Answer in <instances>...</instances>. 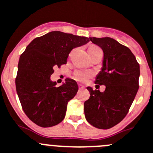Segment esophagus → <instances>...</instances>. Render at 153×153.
Returning <instances> with one entry per match:
<instances>
[{
    "mask_svg": "<svg viewBox=\"0 0 153 153\" xmlns=\"http://www.w3.org/2000/svg\"><path fill=\"white\" fill-rule=\"evenodd\" d=\"M79 89H85V86L83 85H81V84H79Z\"/></svg>",
    "mask_w": 153,
    "mask_h": 153,
    "instance_id": "obj_1",
    "label": "esophagus"
}]
</instances>
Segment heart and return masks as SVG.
I'll use <instances>...</instances> for the list:
<instances>
[{
  "label": "heart",
  "mask_w": 153,
  "mask_h": 153,
  "mask_svg": "<svg viewBox=\"0 0 153 153\" xmlns=\"http://www.w3.org/2000/svg\"><path fill=\"white\" fill-rule=\"evenodd\" d=\"M99 48L96 47V46H91L89 47V53L92 52L93 51L96 50V49ZM92 74L90 72H83V71H76L75 74H74V78H75L76 80L78 81H82V82H84V81L87 80L89 77L91 76Z\"/></svg>",
  "instance_id": "obj_1"
}]
</instances>
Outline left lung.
<instances>
[{"label":"left lung","mask_w":153,"mask_h":153,"mask_svg":"<svg viewBox=\"0 0 153 153\" xmlns=\"http://www.w3.org/2000/svg\"><path fill=\"white\" fill-rule=\"evenodd\" d=\"M104 53L102 67L96 76V86L105 85L101 92L88 86L90 97L84 102L88 122L99 129H109L127 115L139 89L140 65L126 46L109 37L89 38Z\"/></svg>","instance_id":"left-lung-1"}]
</instances>
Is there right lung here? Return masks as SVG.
<instances>
[{
  "label": "right lung",
  "instance_id": "obj_1",
  "mask_svg": "<svg viewBox=\"0 0 153 153\" xmlns=\"http://www.w3.org/2000/svg\"><path fill=\"white\" fill-rule=\"evenodd\" d=\"M89 38L52 31L33 39L18 63L16 89L25 114L42 127L57 125L64 120L67 103L78 91L72 79L60 86L51 80L54 67L67 64L71 50L86 45Z\"/></svg>",
  "mask_w": 153,
  "mask_h": 153
}]
</instances>
